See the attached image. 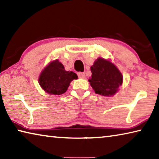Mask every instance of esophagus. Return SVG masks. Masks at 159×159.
<instances>
[{
	"label": "esophagus",
	"instance_id": "esophagus-1",
	"mask_svg": "<svg viewBox=\"0 0 159 159\" xmlns=\"http://www.w3.org/2000/svg\"><path fill=\"white\" fill-rule=\"evenodd\" d=\"M78 76L80 78H83V79L85 78V73H83V72H79V73H78Z\"/></svg>",
	"mask_w": 159,
	"mask_h": 159
}]
</instances>
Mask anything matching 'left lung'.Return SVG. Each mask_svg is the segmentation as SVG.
<instances>
[{
  "mask_svg": "<svg viewBox=\"0 0 159 159\" xmlns=\"http://www.w3.org/2000/svg\"><path fill=\"white\" fill-rule=\"evenodd\" d=\"M92 78L90 84L95 93L104 96L114 95L123 83V76L116 66L109 61L98 58L90 67Z\"/></svg>",
  "mask_w": 159,
  "mask_h": 159,
  "instance_id": "1",
  "label": "left lung"
}]
</instances>
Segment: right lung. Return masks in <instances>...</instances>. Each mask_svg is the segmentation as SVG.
<instances>
[{"instance_id":"obj_1","label":"right lung","mask_w":159,"mask_h":159,"mask_svg":"<svg viewBox=\"0 0 159 159\" xmlns=\"http://www.w3.org/2000/svg\"><path fill=\"white\" fill-rule=\"evenodd\" d=\"M77 79L74 72L65 71L63 64L55 60L43 70L39 81L45 92L59 95L65 93L71 81Z\"/></svg>"}]
</instances>
